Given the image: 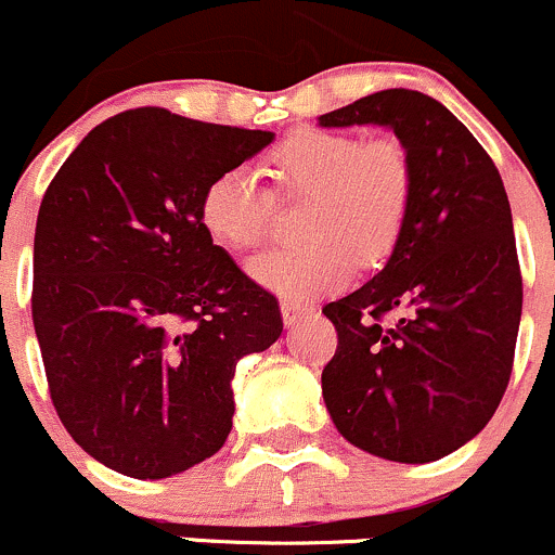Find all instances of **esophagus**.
I'll return each instance as SVG.
<instances>
[{"instance_id":"34e87169","label":"esophagus","mask_w":555,"mask_h":555,"mask_svg":"<svg viewBox=\"0 0 555 555\" xmlns=\"http://www.w3.org/2000/svg\"><path fill=\"white\" fill-rule=\"evenodd\" d=\"M308 317H311V308H308V306H300V302H295V300H284L282 302L284 326L300 324L302 319H308Z\"/></svg>"}]
</instances>
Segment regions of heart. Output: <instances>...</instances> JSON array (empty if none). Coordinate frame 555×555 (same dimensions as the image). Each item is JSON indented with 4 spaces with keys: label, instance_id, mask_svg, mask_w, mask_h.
Masks as SVG:
<instances>
[{
    "label": "heart",
    "instance_id": "b5f03b06",
    "mask_svg": "<svg viewBox=\"0 0 555 555\" xmlns=\"http://www.w3.org/2000/svg\"><path fill=\"white\" fill-rule=\"evenodd\" d=\"M282 194H311V242L276 247L249 260V276L289 300H311L340 287L353 262L393 253L412 207L410 154L393 138L364 140L346 130L300 127L268 156ZM273 191L249 167L218 172L202 191L199 220L215 244L253 249L271 231Z\"/></svg>",
    "mask_w": 555,
    "mask_h": 555
}]
</instances>
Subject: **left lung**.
<instances>
[{
    "label": "left lung",
    "mask_w": 555,
    "mask_h": 555,
    "mask_svg": "<svg viewBox=\"0 0 555 555\" xmlns=\"http://www.w3.org/2000/svg\"><path fill=\"white\" fill-rule=\"evenodd\" d=\"M319 125L390 127L415 172L383 271L322 311L337 330L326 412L375 457L434 463L492 420L511 380L524 293L503 178L468 127L417 90L375 92Z\"/></svg>",
    "instance_id": "left-lung-1"
}]
</instances>
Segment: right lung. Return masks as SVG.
Masks as SVG:
<instances>
[{"mask_svg":"<svg viewBox=\"0 0 555 555\" xmlns=\"http://www.w3.org/2000/svg\"><path fill=\"white\" fill-rule=\"evenodd\" d=\"M273 132L132 108L63 162L34 233L31 317L52 404L106 468L167 478L225 444L233 372L282 335L276 297L199 220L202 191Z\"/></svg>","mask_w":555,"mask_h":555,"instance_id":"1","label":"right lung"}]
</instances>
